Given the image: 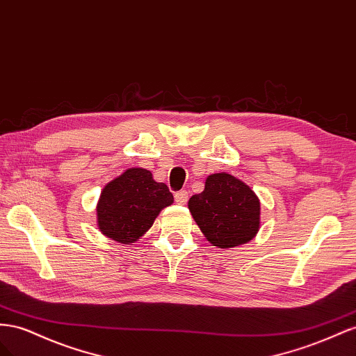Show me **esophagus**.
Segmentation results:
<instances>
[{
	"label": "esophagus",
	"instance_id": "obj_1",
	"mask_svg": "<svg viewBox=\"0 0 356 356\" xmlns=\"http://www.w3.org/2000/svg\"><path fill=\"white\" fill-rule=\"evenodd\" d=\"M188 192L186 191H179V192H176L175 194V200H176V202L177 204H180V206H185L186 202H188Z\"/></svg>",
	"mask_w": 356,
	"mask_h": 356
}]
</instances>
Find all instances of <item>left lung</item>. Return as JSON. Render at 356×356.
<instances>
[{"label":"left lung","mask_w":356,"mask_h":356,"mask_svg":"<svg viewBox=\"0 0 356 356\" xmlns=\"http://www.w3.org/2000/svg\"><path fill=\"white\" fill-rule=\"evenodd\" d=\"M188 207L204 237L220 249L245 245L259 231L257 194L228 172L209 176L204 191L192 195Z\"/></svg>","instance_id":"left-lung-1"}]
</instances>
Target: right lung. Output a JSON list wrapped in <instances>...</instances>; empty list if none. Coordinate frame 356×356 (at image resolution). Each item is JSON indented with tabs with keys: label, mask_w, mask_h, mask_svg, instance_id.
<instances>
[{
	"label": "right lung",
	"mask_w": 356,
	"mask_h": 356,
	"mask_svg": "<svg viewBox=\"0 0 356 356\" xmlns=\"http://www.w3.org/2000/svg\"><path fill=\"white\" fill-rule=\"evenodd\" d=\"M165 184L145 168H128L101 191L97 204L98 229L111 240L129 245L154 225L162 209L172 204Z\"/></svg>",
	"instance_id": "1"
}]
</instances>
